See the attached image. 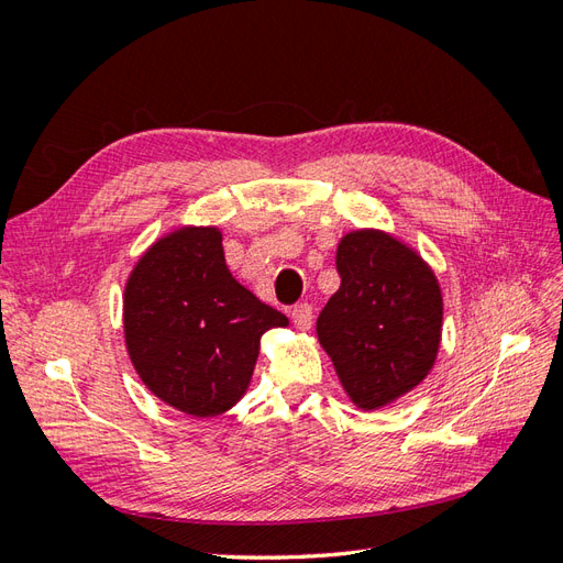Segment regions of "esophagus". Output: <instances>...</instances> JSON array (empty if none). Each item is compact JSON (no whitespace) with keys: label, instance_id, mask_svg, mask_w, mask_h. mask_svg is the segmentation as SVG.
I'll return each mask as SVG.
<instances>
[{"label":"esophagus","instance_id":"esophagus-1","mask_svg":"<svg viewBox=\"0 0 563 563\" xmlns=\"http://www.w3.org/2000/svg\"><path fill=\"white\" fill-rule=\"evenodd\" d=\"M291 317H294V323H296L298 331H310V329H312L314 312H312V305H310V302H298V305H294Z\"/></svg>","mask_w":563,"mask_h":563}]
</instances>
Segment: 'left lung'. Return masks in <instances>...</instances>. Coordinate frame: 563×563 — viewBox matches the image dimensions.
Wrapping results in <instances>:
<instances>
[{
  "mask_svg": "<svg viewBox=\"0 0 563 563\" xmlns=\"http://www.w3.org/2000/svg\"><path fill=\"white\" fill-rule=\"evenodd\" d=\"M340 288L317 319L347 397L376 411L418 387L434 366L444 300L432 267L383 230H354L338 244Z\"/></svg>",
  "mask_w": 563,
  "mask_h": 563,
  "instance_id": "left-lung-1",
  "label": "left lung"
}]
</instances>
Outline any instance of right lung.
Listing matches in <instances>:
<instances>
[{"mask_svg": "<svg viewBox=\"0 0 563 563\" xmlns=\"http://www.w3.org/2000/svg\"><path fill=\"white\" fill-rule=\"evenodd\" d=\"M288 319L232 277L218 228H178L152 244L124 288L131 364L164 404L195 418L244 397L261 335Z\"/></svg>", "mask_w": 563, "mask_h": 563, "instance_id": "1", "label": "right lung"}]
</instances>
